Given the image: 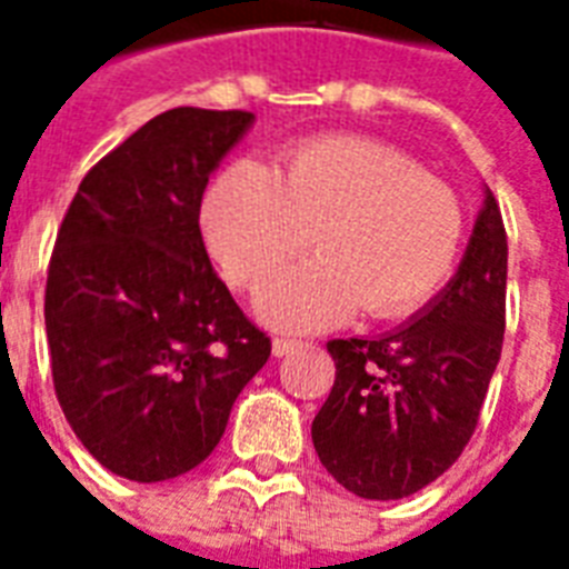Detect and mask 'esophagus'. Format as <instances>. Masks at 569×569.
I'll return each instance as SVG.
<instances>
[{
  "instance_id": "obj_1",
  "label": "esophagus",
  "mask_w": 569,
  "mask_h": 569,
  "mask_svg": "<svg viewBox=\"0 0 569 569\" xmlns=\"http://www.w3.org/2000/svg\"><path fill=\"white\" fill-rule=\"evenodd\" d=\"M303 346H310V342H303V339H289V337H277L274 339V355H295V351H301Z\"/></svg>"
}]
</instances>
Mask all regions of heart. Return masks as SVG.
Returning <instances> with one entry per match:
<instances>
[{"label":"heart","instance_id":"heart-1","mask_svg":"<svg viewBox=\"0 0 569 569\" xmlns=\"http://www.w3.org/2000/svg\"><path fill=\"white\" fill-rule=\"evenodd\" d=\"M203 230L239 289H259L316 244V262L266 286L259 312L280 328H321L357 307L401 319L431 301L458 262L463 206L396 147L321 136L289 147L277 171L227 164L206 191Z\"/></svg>","mask_w":569,"mask_h":569}]
</instances>
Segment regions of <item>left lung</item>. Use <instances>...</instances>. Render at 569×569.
<instances>
[{
    "mask_svg": "<svg viewBox=\"0 0 569 569\" xmlns=\"http://www.w3.org/2000/svg\"><path fill=\"white\" fill-rule=\"evenodd\" d=\"M505 286L508 236L487 191L458 274L419 319L375 339H330L337 380L312 446L346 490L405 499L460 458L502 355Z\"/></svg>",
    "mask_w": 569,
    "mask_h": 569,
    "instance_id": "obj_1",
    "label": "left lung"
}]
</instances>
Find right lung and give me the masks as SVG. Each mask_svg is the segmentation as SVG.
<instances>
[{
    "mask_svg": "<svg viewBox=\"0 0 569 569\" xmlns=\"http://www.w3.org/2000/svg\"><path fill=\"white\" fill-rule=\"evenodd\" d=\"M250 111L171 109L79 182L49 257L52 387L102 467L164 481L218 446L271 339L214 274L200 200Z\"/></svg>",
    "mask_w": 569,
    "mask_h": 569,
    "instance_id": "add662e5",
    "label": "right lung"
}]
</instances>
